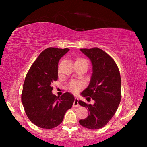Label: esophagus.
<instances>
[{
	"label": "esophagus",
	"instance_id": "34e87169",
	"mask_svg": "<svg viewBox=\"0 0 147 147\" xmlns=\"http://www.w3.org/2000/svg\"><path fill=\"white\" fill-rule=\"evenodd\" d=\"M73 106H74V107H78V106H80L79 104H78V98H75Z\"/></svg>",
	"mask_w": 147,
	"mask_h": 147
}]
</instances>
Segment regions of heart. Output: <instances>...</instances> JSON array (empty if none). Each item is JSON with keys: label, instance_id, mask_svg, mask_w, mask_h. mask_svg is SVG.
Instances as JSON below:
<instances>
[{"label": "heart", "instance_id": "b5f03b06", "mask_svg": "<svg viewBox=\"0 0 147 147\" xmlns=\"http://www.w3.org/2000/svg\"><path fill=\"white\" fill-rule=\"evenodd\" d=\"M84 59L82 58H78L76 59V61L78 60H83ZM82 86V84L80 82L76 81V80H71V82L69 83V85H68V87H69V90L72 92H77L80 89Z\"/></svg>", "mask_w": 147, "mask_h": 147}]
</instances>
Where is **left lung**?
Masks as SVG:
<instances>
[{
	"label": "left lung",
	"mask_w": 147,
	"mask_h": 147,
	"mask_svg": "<svg viewBox=\"0 0 147 147\" xmlns=\"http://www.w3.org/2000/svg\"><path fill=\"white\" fill-rule=\"evenodd\" d=\"M90 58L92 64V74L89 86L82 92L87 100L92 98L94 104L80 100V106L88 108V116L79 122L91 130L104 127L113 117L121 100V78L114 60L98 47L80 49Z\"/></svg>",
	"instance_id": "obj_1"
}]
</instances>
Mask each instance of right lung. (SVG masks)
Wrapping results in <instances>:
<instances>
[{
	"label": "right lung",
	"mask_w": 147,
	"mask_h": 147,
	"mask_svg": "<svg viewBox=\"0 0 147 147\" xmlns=\"http://www.w3.org/2000/svg\"><path fill=\"white\" fill-rule=\"evenodd\" d=\"M68 48L49 47L43 50L28 71L23 84L21 101L27 117L38 127L51 129L59 125L74 96L65 92L60 97L52 94L51 84L58 78V63Z\"/></svg>",
	"instance_id": "right-lung-1"
}]
</instances>
